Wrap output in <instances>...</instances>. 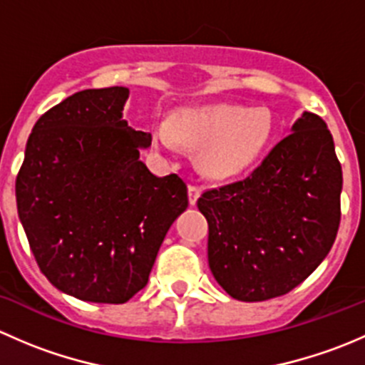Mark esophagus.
<instances>
[{
    "label": "esophagus",
    "mask_w": 365,
    "mask_h": 365,
    "mask_svg": "<svg viewBox=\"0 0 365 365\" xmlns=\"http://www.w3.org/2000/svg\"><path fill=\"white\" fill-rule=\"evenodd\" d=\"M200 194H201V185H200V183L190 182L189 183V201H190V205H196V201H197V197H200Z\"/></svg>",
    "instance_id": "1"
}]
</instances>
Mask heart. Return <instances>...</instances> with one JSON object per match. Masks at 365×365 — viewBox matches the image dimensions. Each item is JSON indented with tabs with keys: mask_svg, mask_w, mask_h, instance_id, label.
I'll return each instance as SVG.
<instances>
[{
	"mask_svg": "<svg viewBox=\"0 0 365 365\" xmlns=\"http://www.w3.org/2000/svg\"><path fill=\"white\" fill-rule=\"evenodd\" d=\"M272 114L264 108L245 111L238 106L185 108L173 113L169 123L153 127V143L171 150L176 143L200 146L203 171L233 175L251 165L270 139Z\"/></svg>",
	"mask_w": 365,
	"mask_h": 365,
	"instance_id": "heart-1",
	"label": "heart"
}]
</instances>
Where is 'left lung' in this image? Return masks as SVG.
<instances>
[{"label": "left lung", "instance_id": "8db88e82", "mask_svg": "<svg viewBox=\"0 0 365 365\" xmlns=\"http://www.w3.org/2000/svg\"><path fill=\"white\" fill-rule=\"evenodd\" d=\"M342 169L322 116L304 113L244 180L206 189L208 264L242 302L282 297L316 270L341 222Z\"/></svg>", "mask_w": 365, "mask_h": 365}]
</instances>
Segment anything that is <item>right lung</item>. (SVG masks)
I'll return each mask as SVG.
<instances>
[{"label": "right lung", "instance_id": "1", "mask_svg": "<svg viewBox=\"0 0 365 365\" xmlns=\"http://www.w3.org/2000/svg\"><path fill=\"white\" fill-rule=\"evenodd\" d=\"M128 90H83L36 120L17 173V212L40 272L60 292L125 304L148 282L165 233L189 206L178 175H152V134L121 120Z\"/></svg>", "mask_w": 365, "mask_h": 365}]
</instances>
